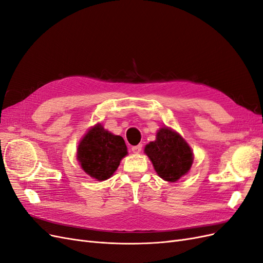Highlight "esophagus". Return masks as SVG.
I'll list each match as a JSON object with an SVG mask.
<instances>
[{
	"label": "esophagus",
	"mask_w": 263,
	"mask_h": 263,
	"mask_svg": "<svg viewBox=\"0 0 263 263\" xmlns=\"http://www.w3.org/2000/svg\"><path fill=\"white\" fill-rule=\"evenodd\" d=\"M141 149H142V145H137V146H133L132 147L133 153H135V154H139L140 151H141Z\"/></svg>",
	"instance_id": "34e87169"
}]
</instances>
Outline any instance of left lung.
<instances>
[{
  "label": "left lung",
  "instance_id": "left-lung-1",
  "mask_svg": "<svg viewBox=\"0 0 263 263\" xmlns=\"http://www.w3.org/2000/svg\"><path fill=\"white\" fill-rule=\"evenodd\" d=\"M158 176L165 181L176 182L189 172L193 154L180 135L166 127L157 133V139L145 147Z\"/></svg>",
  "mask_w": 263,
  "mask_h": 263
}]
</instances>
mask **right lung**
Returning a JSON list of instances; mask_svg holds the SVG:
<instances>
[{
  "mask_svg": "<svg viewBox=\"0 0 263 263\" xmlns=\"http://www.w3.org/2000/svg\"><path fill=\"white\" fill-rule=\"evenodd\" d=\"M126 155L124 139L108 133L100 124L86 133L78 148V160L82 169L99 181L112 177Z\"/></svg>",
  "mask_w": 263,
  "mask_h": 263,
  "instance_id": "right-lung-1",
  "label": "right lung"
}]
</instances>
